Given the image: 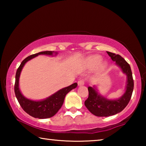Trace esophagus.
I'll return each mask as SVG.
<instances>
[{"mask_svg": "<svg viewBox=\"0 0 146 146\" xmlns=\"http://www.w3.org/2000/svg\"><path fill=\"white\" fill-rule=\"evenodd\" d=\"M84 84V80L83 79L78 81V86H82Z\"/></svg>", "mask_w": 146, "mask_h": 146, "instance_id": "34e87169", "label": "esophagus"}]
</instances>
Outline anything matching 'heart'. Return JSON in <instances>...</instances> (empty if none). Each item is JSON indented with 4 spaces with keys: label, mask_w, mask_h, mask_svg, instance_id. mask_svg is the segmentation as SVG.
Wrapping results in <instances>:
<instances>
[{
    "label": "heart",
    "mask_w": 146,
    "mask_h": 146,
    "mask_svg": "<svg viewBox=\"0 0 146 146\" xmlns=\"http://www.w3.org/2000/svg\"><path fill=\"white\" fill-rule=\"evenodd\" d=\"M102 56L98 55L91 56L88 58L86 61V66L88 68L93 69L97 67L102 61Z\"/></svg>",
    "instance_id": "heart-1"
}]
</instances>
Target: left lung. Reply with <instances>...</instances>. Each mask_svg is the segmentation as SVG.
Instances as JSON below:
<instances>
[{"mask_svg": "<svg viewBox=\"0 0 146 146\" xmlns=\"http://www.w3.org/2000/svg\"><path fill=\"white\" fill-rule=\"evenodd\" d=\"M109 56L120 67L122 72L127 76L126 87L125 93L118 99H108L98 93L95 86L88 87L89 97L84 104L88 110L97 117H109L117 114L126 107L131 98L134 88L131 70L129 64L122 56L117 54L107 51Z\"/></svg>", "mask_w": 146, "mask_h": 146, "instance_id": "left-lung-1", "label": "left lung"}]
</instances>
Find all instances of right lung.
Here are the masks:
<instances>
[{
  "mask_svg": "<svg viewBox=\"0 0 146 146\" xmlns=\"http://www.w3.org/2000/svg\"><path fill=\"white\" fill-rule=\"evenodd\" d=\"M53 53H55L56 55L57 52H54V51H42V52L33 54V55L28 56L22 62L16 72L14 90L17 100H18L19 103L24 111L34 118L43 119V118L52 117L61 108L66 94L77 86V83H74L71 86H69L68 87L62 88L56 91L55 93L53 94L52 95H51L50 97H48L46 99L38 101L28 99L21 93L19 89V77L21 71L25 64L28 61L30 60L31 59L39 55L53 56Z\"/></svg>",
  "mask_w": 146,
  "mask_h": 146,
  "instance_id": "1",
  "label": "right lung"
}]
</instances>
